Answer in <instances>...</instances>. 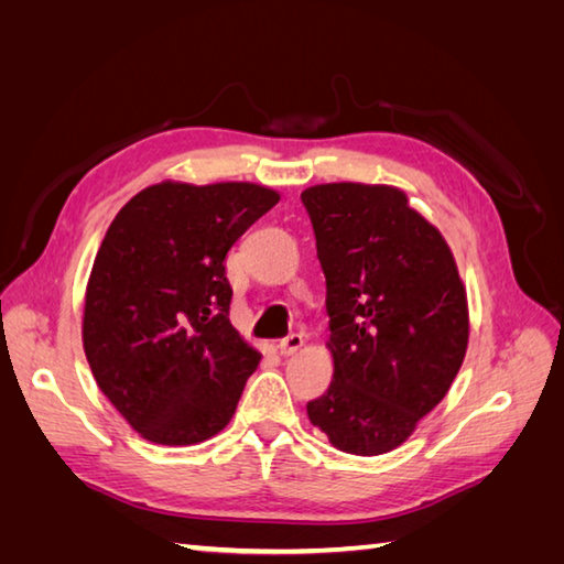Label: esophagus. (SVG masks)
I'll return each mask as SVG.
<instances>
[{
    "label": "esophagus",
    "instance_id": "34e87169",
    "mask_svg": "<svg viewBox=\"0 0 564 564\" xmlns=\"http://www.w3.org/2000/svg\"><path fill=\"white\" fill-rule=\"evenodd\" d=\"M305 346V339L301 337V334H291V337H285L281 344H279V354L283 358H289L293 354H297Z\"/></svg>",
    "mask_w": 564,
    "mask_h": 564
}]
</instances>
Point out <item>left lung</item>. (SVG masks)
<instances>
[{
	"label": "left lung",
	"instance_id": "obj_1",
	"mask_svg": "<svg viewBox=\"0 0 564 564\" xmlns=\"http://www.w3.org/2000/svg\"><path fill=\"white\" fill-rule=\"evenodd\" d=\"M327 279L334 380L307 416L334 448L394 451L446 398L470 339L446 239L388 184L303 191Z\"/></svg>",
	"mask_w": 564,
	"mask_h": 564
}]
</instances>
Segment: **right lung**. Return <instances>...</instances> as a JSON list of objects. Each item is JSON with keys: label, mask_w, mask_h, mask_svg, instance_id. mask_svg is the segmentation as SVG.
Returning a JSON list of instances; mask_svg holds the SVG:
<instances>
[{"label": "right lung", "mask_w": 564, "mask_h": 564, "mask_svg": "<svg viewBox=\"0 0 564 564\" xmlns=\"http://www.w3.org/2000/svg\"><path fill=\"white\" fill-rule=\"evenodd\" d=\"M279 198L261 184L170 178L113 218L84 293L82 344L145 441L194 446L230 424L261 354L230 322L225 257Z\"/></svg>", "instance_id": "1"}]
</instances>
